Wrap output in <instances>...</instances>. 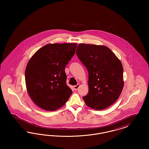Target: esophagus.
<instances>
[{"label":"esophagus","mask_w":149,"mask_h":149,"mask_svg":"<svg viewBox=\"0 0 149 149\" xmlns=\"http://www.w3.org/2000/svg\"><path fill=\"white\" fill-rule=\"evenodd\" d=\"M80 84H78L77 85H74V89L75 91H77V90H78V88L80 87Z\"/></svg>","instance_id":"34e87169"}]
</instances>
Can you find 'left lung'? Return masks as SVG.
Returning <instances> with one entry per match:
<instances>
[{"label": "left lung", "instance_id": "8db88e82", "mask_svg": "<svg viewBox=\"0 0 149 149\" xmlns=\"http://www.w3.org/2000/svg\"><path fill=\"white\" fill-rule=\"evenodd\" d=\"M77 55L88 72L89 92L83 97L88 106L102 110L118 99L123 87L120 60L104 46L80 43Z\"/></svg>", "mask_w": 149, "mask_h": 149}]
</instances>
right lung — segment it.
Listing matches in <instances>:
<instances>
[{
  "instance_id": "right-lung-1",
  "label": "right lung",
  "mask_w": 149,
  "mask_h": 149,
  "mask_svg": "<svg viewBox=\"0 0 149 149\" xmlns=\"http://www.w3.org/2000/svg\"><path fill=\"white\" fill-rule=\"evenodd\" d=\"M77 46V43L47 44L29 60L25 71L26 88L37 106L54 111L69 99L72 91L66 85L65 69Z\"/></svg>"
}]
</instances>
